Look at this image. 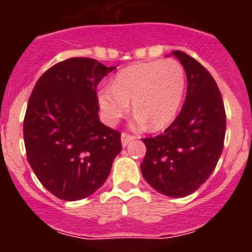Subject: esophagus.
Listing matches in <instances>:
<instances>
[{
    "label": "esophagus",
    "mask_w": 252,
    "mask_h": 252,
    "mask_svg": "<svg viewBox=\"0 0 252 252\" xmlns=\"http://www.w3.org/2000/svg\"><path fill=\"white\" fill-rule=\"evenodd\" d=\"M132 140H135V136L130 135V133H126V132H122L121 135V144L122 146H126L128 145Z\"/></svg>",
    "instance_id": "34e87169"
}]
</instances>
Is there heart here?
<instances>
[{"mask_svg": "<svg viewBox=\"0 0 252 252\" xmlns=\"http://www.w3.org/2000/svg\"><path fill=\"white\" fill-rule=\"evenodd\" d=\"M186 73L174 59L137 63L120 70L112 87L103 86L97 92L99 107L108 124L115 125L130 108L136 113L133 125L149 124L158 130L174 119L183 99Z\"/></svg>", "mask_w": 252, "mask_h": 252, "instance_id": "b5f03b06", "label": "heart"}]
</instances>
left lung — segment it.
<instances>
[{"instance_id":"8db88e82","label":"left lung","mask_w":252,"mask_h":252,"mask_svg":"<svg viewBox=\"0 0 252 252\" xmlns=\"http://www.w3.org/2000/svg\"><path fill=\"white\" fill-rule=\"evenodd\" d=\"M171 54L186 70V101L164 133L142 139L146 154L141 173L155 190L179 198L195 192L215 170L223 150L226 112L208 70L183 51Z\"/></svg>"}]
</instances>
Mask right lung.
I'll use <instances>...</instances> for the list:
<instances>
[{"label":"right lung","instance_id":"add662e5","mask_svg":"<svg viewBox=\"0 0 252 252\" xmlns=\"http://www.w3.org/2000/svg\"><path fill=\"white\" fill-rule=\"evenodd\" d=\"M113 69L91 58H70L49 68L29 98L28 161L59 199L78 201L94 193L121 151V133L99 121L95 91Z\"/></svg>","mask_w":252,"mask_h":252}]
</instances>
